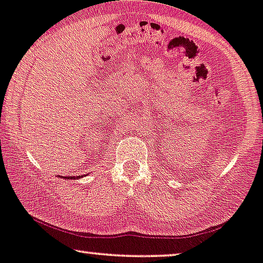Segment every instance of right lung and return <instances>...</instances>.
Masks as SVG:
<instances>
[{
    "mask_svg": "<svg viewBox=\"0 0 263 263\" xmlns=\"http://www.w3.org/2000/svg\"><path fill=\"white\" fill-rule=\"evenodd\" d=\"M59 177H60V176H59ZM79 178H82V176H78V177H71V176H69V177H64V179H79Z\"/></svg>",
    "mask_w": 263,
    "mask_h": 263,
    "instance_id": "add662e5",
    "label": "right lung"
}]
</instances>
